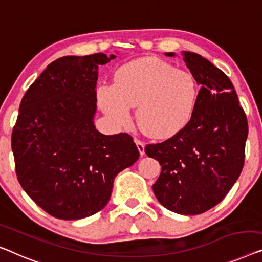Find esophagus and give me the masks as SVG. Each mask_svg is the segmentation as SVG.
Segmentation results:
<instances>
[{
    "mask_svg": "<svg viewBox=\"0 0 262 262\" xmlns=\"http://www.w3.org/2000/svg\"><path fill=\"white\" fill-rule=\"evenodd\" d=\"M134 141L136 143V147H138L140 154L143 155L144 154V143L142 141H140L139 139H134Z\"/></svg>",
    "mask_w": 262,
    "mask_h": 262,
    "instance_id": "obj_1",
    "label": "esophagus"
}]
</instances>
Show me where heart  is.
<instances>
[{"label": "heart", "instance_id": "1", "mask_svg": "<svg viewBox=\"0 0 262 262\" xmlns=\"http://www.w3.org/2000/svg\"><path fill=\"white\" fill-rule=\"evenodd\" d=\"M199 88L187 70L177 69L156 57H142L122 66L114 85L97 88V102L116 127L136 122L143 134L166 139L180 132L192 119Z\"/></svg>", "mask_w": 262, "mask_h": 262}]
</instances>
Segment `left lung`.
<instances>
[{
	"label": "left lung",
	"instance_id": "obj_1",
	"mask_svg": "<svg viewBox=\"0 0 262 262\" xmlns=\"http://www.w3.org/2000/svg\"><path fill=\"white\" fill-rule=\"evenodd\" d=\"M182 54L200 84L193 116L174 136L147 144L144 151L161 166L153 185L160 204L174 213L196 215L221 202L240 177L248 123L228 76L199 54Z\"/></svg>",
	"mask_w": 262,
	"mask_h": 262
}]
</instances>
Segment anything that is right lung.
<instances>
[{
	"instance_id": "right-lung-1",
	"label": "right lung",
	"mask_w": 262,
	"mask_h": 262,
	"mask_svg": "<svg viewBox=\"0 0 262 262\" xmlns=\"http://www.w3.org/2000/svg\"><path fill=\"white\" fill-rule=\"evenodd\" d=\"M97 53L52 62L19 104L11 149L19 185L50 215L79 220L100 212L114 179L140 153L127 133L103 135L94 126Z\"/></svg>"
}]
</instances>
